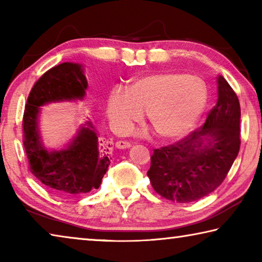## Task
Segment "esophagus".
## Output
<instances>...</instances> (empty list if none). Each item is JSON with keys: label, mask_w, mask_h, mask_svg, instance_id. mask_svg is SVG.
<instances>
[{"label": "esophagus", "mask_w": 262, "mask_h": 262, "mask_svg": "<svg viewBox=\"0 0 262 262\" xmlns=\"http://www.w3.org/2000/svg\"><path fill=\"white\" fill-rule=\"evenodd\" d=\"M130 143L127 141H118L117 143H115V147L118 149H126V148H129L130 147Z\"/></svg>", "instance_id": "esophagus-1"}]
</instances>
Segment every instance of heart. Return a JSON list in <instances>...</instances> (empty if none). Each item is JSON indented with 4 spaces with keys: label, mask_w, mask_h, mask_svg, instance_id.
I'll return each instance as SVG.
<instances>
[{
    "label": "heart",
    "mask_w": 262,
    "mask_h": 262,
    "mask_svg": "<svg viewBox=\"0 0 262 262\" xmlns=\"http://www.w3.org/2000/svg\"><path fill=\"white\" fill-rule=\"evenodd\" d=\"M208 91L200 78L179 73H158L140 78L129 91L115 88L107 100V114L117 130H127L148 112L158 136L185 135L206 107Z\"/></svg>",
    "instance_id": "1"
}]
</instances>
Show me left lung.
I'll use <instances>...</instances> for the list:
<instances>
[{
  "label": "left lung",
  "mask_w": 262,
  "mask_h": 262,
  "mask_svg": "<svg viewBox=\"0 0 262 262\" xmlns=\"http://www.w3.org/2000/svg\"><path fill=\"white\" fill-rule=\"evenodd\" d=\"M206 122L184 139L154 149L147 174L155 192L170 201H196L223 183L241 148V105L223 76ZM206 143L205 144L204 142Z\"/></svg>",
  "instance_id": "1"
}]
</instances>
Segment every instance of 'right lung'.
<instances>
[{
  "label": "right lung",
  "mask_w": 262,
  "mask_h": 262,
  "mask_svg": "<svg viewBox=\"0 0 262 262\" xmlns=\"http://www.w3.org/2000/svg\"><path fill=\"white\" fill-rule=\"evenodd\" d=\"M86 88L81 66L64 62L47 70L34 83L25 105L21 127L29 170L41 184L61 195L99 188L110 165V144L100 139L94 123L88 121L67 149L47 151L39 140V107L50 101L82 99Z\"/></svg>",
  "instance_id": "obj_1"
}]
</instances>
